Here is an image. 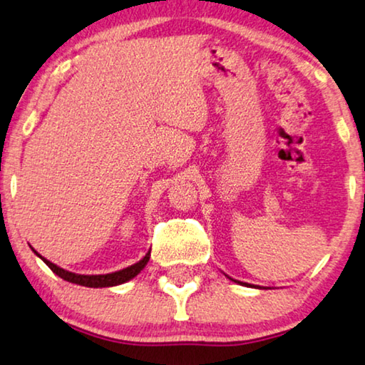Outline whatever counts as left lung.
Here are the masks:
<instances>
[{
	"label": "left lung",
	"mask_w": 365,
	"mask_h": 365,
	"mask_svg": "<svg viewBox=\"0 0 365 365\" xmlns=\"http://www.w3.org/2000/svg\"><path fill=\"white\" fill-rule=\"evenodd\" d=\"M236 282V280H235ZM239 284H241V285H249V284H244V282H239Z\"/></svg>",
	"instance_id": "left-lung-1"
}]
</instances>
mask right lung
Returning a JSON list of instances; mask_svg holds the SVG:
<instances>
[{
  "instance_id": "add662e5",
  "label": "right lung",
  "mask_w": 365,
  "mask_h": 365,
  "mask_svg": "<svg viewBox=\"0 0 365 365\" xmlns=\"http://www.w3.org/2000/svg\"><path fill=\"white\" fill-rule=\"evenodd\" d=\"M34 251V249H32ZM34 254L37 257H41L43 262H46L53 274L61 277V279L67 280V282H72V284H77V285H83V287H91V288H101V287H114V285H121V284H126L128 280L134 279L135 275L139 274L140 270H143L145 265H148L149 259H150V251L144 255L143 259L139 260V262H135L134 265H130V267H126L123 270H118V272H113V274H105V275H81V274H73V272H68L62 267H58V265L52 264L51 260H47L46 257H42L41 254H37L34 251Z\"/></svg>"
}]
</instances>
